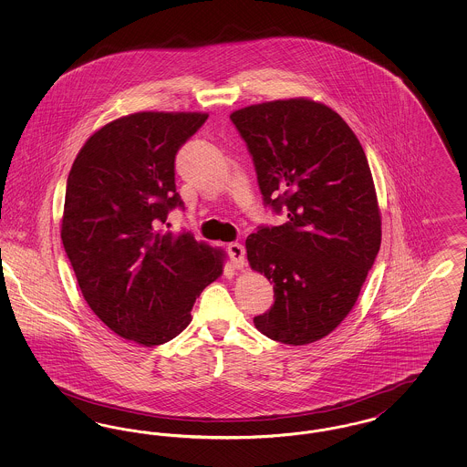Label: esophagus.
Here are the masks:
<instances>
[{
  "label": "esophagus",
  "mask_w": 467,
  "mask_h": 467,
  "mask_svg": "<svg viewBox=\"0 0 467 467\" xmlns=\"http://www.w3.org/2000/svg\"><path fill=\"white\" fill-rule=\"evenodd\" d=\"M229 257H231V265L234 269H242L244 265V246L240 244H229L227 246Z\"/></svg>",
  "instance_id": "34e87169"
}]
</instances>
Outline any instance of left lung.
I'll use <instances>...</instances> for the list:
<instances>
[{"instance_id":"1","label":"left lung","mask_w":467,"mask_h":467,"mask_svg":"<svg viewBox=\"0 0 467 467\" xmlns=\"http://www.w3.org/2000/svg\"><path fill=\"white\" fill-rule=\"evenodd\" d=\"M231 120L265 202L289 219L244 242L248 265L275 290V305L254 324L292 347L318 341L354 308L381 244L364 149L339 113L308 98L250 105Z\"/></svg>"}]
</instances>
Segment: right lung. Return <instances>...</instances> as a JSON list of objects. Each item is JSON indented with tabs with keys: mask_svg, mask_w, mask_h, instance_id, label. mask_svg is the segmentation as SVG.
Masks as SVG:
<instances>
[{
	"mask_svg": "<svg viewBox=\"0 0 467 467\" xmlns=\"http://www.w3.org/2000/svg\"><path fill=\"white\" fill-rule=\"evenodd\" d=\"M206 119L202 111L115 119L90 134L67 175L61 240L78 287L105 326L141 347L182 333L196 297L223 275V248L161 229L183 206L178 149Z\"/></svg>",
	"mask_w": 467,
	"mask_h": 467,
	"instance_id": "right-lung-1",
	"label": "right lung"
}]
</instances>
